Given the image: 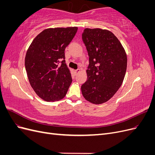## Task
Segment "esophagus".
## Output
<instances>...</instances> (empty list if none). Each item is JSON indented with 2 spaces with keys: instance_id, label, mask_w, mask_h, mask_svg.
<instances>
[{
  "instance_id": "1",
  "label": "esophagus",
  "mask_w": 155,
  "mask_h": 155,
  "mask_svg": "<svg viewBox=\"0 0 155 155\" xmlns=\"http://www.w3.org/2000/svg\"><path fill=\"white\" fill-rule=\"evenodd\" d=\"M80 71H81L80 69H77V70H76V73L78 74V73L80 72Z\"/></svg>"
}]
</instances>
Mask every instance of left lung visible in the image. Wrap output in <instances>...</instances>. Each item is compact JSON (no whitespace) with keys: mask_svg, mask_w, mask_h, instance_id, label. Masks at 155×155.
I'll list each match as a JSON object with an SVG mask.
<instances>
[{"mask_svg":"<svg viewBox=\"0 0 155 155\" xmlns=\"http://www.w3.org/2000/svg\"><path fill=\"white\" fill-rule=\"evenodd\" d=\"M82 39L89 56L87 80L81 85L85 100L94 104L107 101L118 91L127 70V59L122 45L110 31L84 30Z\"/></svg>","mask_w":155,"mask_h":155,"instance_id":"left-lung-1","label":"left lung"}]
</instances>
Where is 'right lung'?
<instances>
[{"instance_id": "obj_1", "label": "right lung", "mask_w": 155, "mask_h": 155, "mask_svg": "<svg viewBox=\"0 0 155 155\" xmlns=\"http://www.w3.org/2000/svg\"><path fill=\"white\" fill-rule=\"evenodd\" d=\"M77 27L45 30L32 41L25 57V68L31 87L41 99H63L72 81L65 63L64 50Z\"/></svg>"}]
</instances>
